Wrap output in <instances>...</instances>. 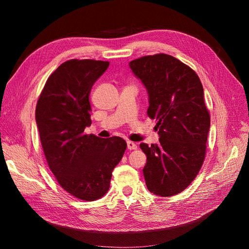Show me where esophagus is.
Listing matches in <instances>:
<instances>
[{"label": "esophagus", "mask_w": 249, "mask_h": 249, "mask_svg": "<svg viewBox=\"0 0 249 249\" xmlns=\"http://www.w3.org/2000/svg\"><path fill=\"white\" fill-rule=\"evenodd\" d=\"M126 146H127V149H136L137 148V144L133 141H126Z\"/></svg>", "instance_id": "1"}]
</instances>
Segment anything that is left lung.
Masks as SVG:
<instances>
[{
	"mask_svg": "<svg viewBox=\"0 0 249 249\" xmlns=\"http://www.w3.org/2000/svg\"><path fill=\"white\" fill-rule=\"evenodd\" d=\"M129 65L146 88L147 115L158 120L159 143H140L147 157L146 187L159 196H172L191 184L205 160L210 114L201 82L189 66L166 54L141 57Z\"/></svg>",
	"mask_w": 249,
	"mask_h": 249,
	"instance_id": "8db88e82",
	"label": "left lung"
}]
</instances>
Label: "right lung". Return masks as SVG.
Instances as JSON below:
<instances>
[{"label":"right lung","instance_id":"1","mask_svg":"<svg viewBox=\"0 0 249 249\" xmlns=\"http://www.w3.org/2000/svg\"><path fill=\"white\" fill-rule=\"evenodd\" d=\"M109 64L89 59L62 63L49 77L35 112L50 169L65 191L87 201L107 193L112 171L126 148L120 137L84 134L91 124L90 91Z\"/></svg>","mask_w":249,"mask_h":249}]
</instances>
